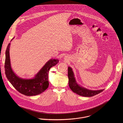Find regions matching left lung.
Returning a JSON list of instances; mask_svg holds the SVG:
<instances>
[{
	"label": "left lung",
	"mask_w": 123,
	"mask_h": 123,
	"mask_svg": "<svg viewBox=\"0 0 123 123\" xmlns=\"http://www.w3.org/2000/svg\"><path fill=\"white\" fill-rule=\"evenodd\" d=\"M68 76L69 78V85L71 90L77 94L86 97H90L98 94L103 91L104 89L98 90H91L83 88L78 85L76 81L74 74L71 68L68 67Z\"/></svg>",
	"instance_id": "obj_1"
}]
</instances>
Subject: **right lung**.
<instances>
[{
	"mask_svg": "<svg viewBox=\"0 0 123 123\" xmlns=\"http://www.w3.org/2000/svg\"><path fill=\"white\" fill-rule=\"evenodd\" d=\"M10 43L6 51L5 70L9 81L19 92L27 96L39 95L44 92L49 86L48 72L50 68L56 65L58 59H50L32 79H24L18 77L12 70L9 56Z\"/></svg>",
	"mask_w": 123,
	"mask_h": 123,
	"instance_id": "right-lung-1",
	"label": "right lung"
}]
</instances>
